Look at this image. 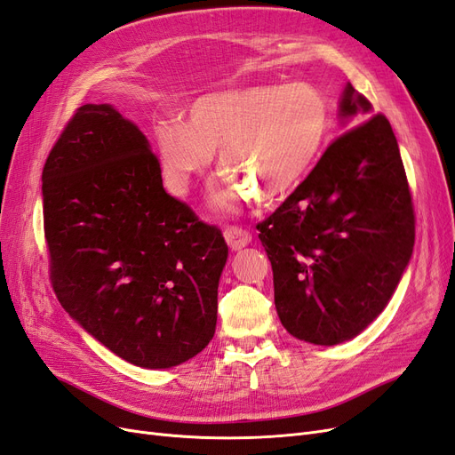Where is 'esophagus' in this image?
Masks as SVG:
<instances>
[{"label": "esophagus", "instance_id": "esophagus-1", "mask_svg": "<svg viewBox=\"0 0 455 455\" xmlns=\"http://www.w3.org/2000/svg\"><path fill=\"white\" fill-rule=\"evenodd\" d=\"M224 237L228 241V244L231 246L233 251H241L243 246L249 244L252 241V235L249 229H243L239 226H228L224 229Z\"/></svg>", "mask_w": 455, "mask_h": 455}]
</instances>
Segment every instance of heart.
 <instances>
[{
    "mask_svg": "<svg viewBox=\"0 0 455 455\" xmlns=\"http://www.w3.org/2000/svg\"><path fill=\"white\" fill-rule=\"evenodd\" d=\"M328 125V104L315 87L256 85L201 96L189 108L188 125L163 119L154 136L163 180L176 196L206 172L218 151L228 176L214 188V201L228 209L249 194L273 203L294 191Z\"/></svg>",
    "mask_w": 455,
    "mask_h": 455,
    "instance_id": "heart-1",
    "label": "heart"
}]
</instances>
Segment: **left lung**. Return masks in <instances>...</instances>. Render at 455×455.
Returning <instances> with one entry per match:
<instances>
[{
  "mask_svg": "<svg viewBox=\"0 0 455 455\" xmlns=\"http://www.w3.org/2000/svg\"><path fill=\"white\" fill-rule=\"evenodd\" d=\"M339 108L356 121L371 109L351 85ZM256 229L288 332L315 346L361 334L387 306L416 239L414 203L389 119L370 116L339 134Z\"/></svg>",
  "mask_w": 455,
  "mask_h": 455,
  "instance_id": "left-lung-1",
  "label": "left lung"
}]
</instances>
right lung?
I'll use <instances>...</instances> for the list:
<instances>
[{
    "mask_svg": "<svg viewBox=\"0 0 455 455\" xmlns=\"http://www.w3.org/2000/svg\"><path fill=\"white\" fill-rule=\"evenodd\" d=\"M41 180L52 291L92 338L142 368L209 346L228 244L164 191L134 123L109 104L77 108Z\"/></svg>",
    "mask_w": 455,
    "mask_h": 455,
    "instance_id": "add662e5",
    "label": "right lung"
}]
</instances>
